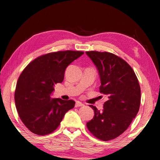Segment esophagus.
<instances>
[{
	"instance_id": "esophagus-1",
	"label": "esophagus",
	"mask_w": 160,
	"mask_h": 160,
	"mask_svg": "<svg viewBox=\"0 0 160 160\" xmlns=\"http://www.w3.org/2000/svg\"><path fill=\"white\" fill-rule=\"evenodd\" d=\"M82 106H84V104L80 102H77L76 104H75V107H82Z\"/></svg>"
}]
</instances>
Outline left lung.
I'll list each match as a JSON object with an SVG mask.
<instances>
[{"mask_svg":"<svg viewBox=\"0 0 160 160\" xmlns=\"http://www.w3.org/2000/svg\"><path fill=\"white\" fill-rule=\"evenodd\" d=\"M95 64L101 80L99 92L108 97L104 109L94 111L87 128L94 137L103 141L113 140L128 128L136 116L140 104V87L131 66L110 52L86 51Z\"/></svg>","mask_w":160,"mask_h":160,"instance_id":"obj_1","label":"left lung"}]
</instances>
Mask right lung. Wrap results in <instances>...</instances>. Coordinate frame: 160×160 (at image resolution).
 <instances>
[{"label": "right lung", "instance_id": "add662e5", "mask_svg": "<svg viewBox=\"0 0 160 160\" xmlns=\"http://www.w3.org/2000/svg\"><path fill=\"white\" fill-rule=\"evenodd\" d=\"M83 53L67 50L44 54L22 72L15 91V106L22 122L33 133L53 132L66 113L75 107L73 100L51 99L50 94L55 84L63 82L67 66Z\"/></svg>", "mask_w": 160, "mask_h": 160}]
</instances>
